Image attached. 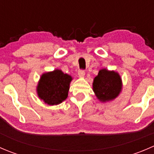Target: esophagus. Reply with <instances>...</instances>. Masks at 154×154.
I'll use <instances>...</instances> for the list:
<instances>
[{"label": "esophagus", "instance_id": "34e87169", "mask_svg": "<svg viewBox=\"0 0 154 154\" xmlns=\"http://www.w3.org/2000/svg\"><path fill=\"white\" fill-rule=\"evenodd\" d=\"M78 75L79 77H83L85 76V72L83 70H78Z\"/></svg>", "mask_w": 154, "mask_h": 154}]
</instances>
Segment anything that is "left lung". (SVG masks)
Wrapping results in <instances>:
<instances>
[{
	"label": "left lung",
	"instance_id": "1",
	"mask_svg": "<svg viewBox=\"0 0 154 154\" xmlns=\"http://www.w3.org/2000/svg\"><path fill=\"white\" fill-rule=\"evenodd\" d=\"M92 86L93 91L100 101H110L116 98L122 91V78L118 72L103 68L94 77Z\"/></svg>",
	"mask_w": 154,
	"mask_h": 154
}]
</instances>
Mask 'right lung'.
Instances as JSON below:
<instances>
[{
    "label": "right lung",
    "instance_id": "obj_1",
    "mask_svg": "<svg viewBox=\"0 0 154 154\" xmlns=\"http://www.w3.org/2000/svg\"><path fill=\"white\" fill-rule=\"evenodd\" d=\"M71 76L56 69L43 74L36 88L38 97L48 105H57L68 97Z\"/></svg>",
    "mask_w": 154,
    "mask_h": 154
}]
</instances>
